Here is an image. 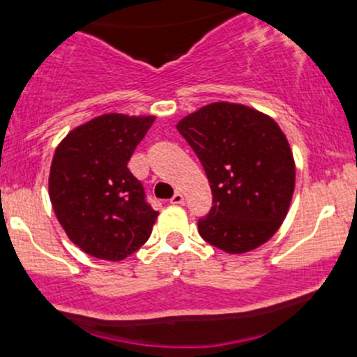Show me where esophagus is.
Returning a JSON list of instances; mask_svg holds the SVG:
<instances>
[{
	"label": "esophagus",
	"instance_id": "obj_1",
	"mask_svg": "<svg viewBox=\"0 0 357 357\" xmlns=\"http://www.w3.org/2000/svg\"><path fill=\"white\" fill-rule=\"evenodd\" d=\"M183 202H185V195H183L181 192H176L174 195H172V199H171L172 205H181Z\"/></svg>",
	"mask_w": 357,
	"mask_h": 357
}]
</instances>
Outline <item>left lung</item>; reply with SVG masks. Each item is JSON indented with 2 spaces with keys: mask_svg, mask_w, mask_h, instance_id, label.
<instances>
[{
  "mask_svg": "<svg viewBox=\"0 0 357 357\" xmlns=\"http://www.w3.org/2000/svg\"><path fill=\"white\" fill-rule=\"evenodd\" d=\"M176 128L211 183L212 208L199 219L202 238L228 254L268 242L287 218L295 188L294 155L280 126L242 103L215 102Z\"/></svg>",
  "mask_w": 357,
  "mask_h": 357,
  "instance_id": "obj_1",
  "label": "left lung"
}]
</instances>
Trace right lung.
<instances>
[{
    "mask_svg": "<svg viewBox=\"0 0 357 357\" xmlns=\"http://www.w3.org/2000/svg\"><path fill=\"white\" fill-rule=\"evenodd\" d=\"M153 115L103 114L72 129L56 146L50 200L67 236L96 259L122 261L150 238L158 215L128 162Z\"/></svg>",
    "mask_w": 357,
    "mask_h": 357,
    "instance_id": "right-lung-1",
    "label": "right lung"
}]
</instances>
